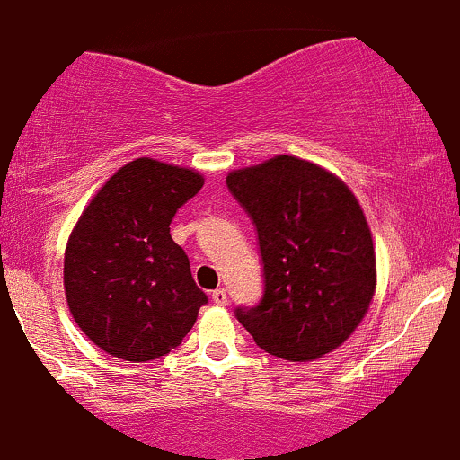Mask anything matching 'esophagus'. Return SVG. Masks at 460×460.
<instances>
[{
    "mask_svg": "<svg viewBox=\"0 0 460 460\" xmlns=\"http://www.w3.org/2000/svg\"><path fill=\"white\" fill-rule=\"evenodd\" d=\"M211 299H214V304H217V306H226V302H229V295H226L225 288H216V291L211 293Z\"/></svg>",
    "mask_w": 460,
    "mask_h": 460,
    "instance_id": "esophagus-1",
    "label": "esophagus"
}]
</instances>
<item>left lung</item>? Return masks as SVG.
<instances>
[{
  "instance_id": "1",
  "label": "left lung",
  "mask_w": 460,
  "mask_h": 460,
  "mask_svg": "<svg viewBox=\"0 0 460 460\" xmlns=\"http://www.w3.org/2000/svg\"><path fill=\"white\" fill-rule=\"evenodd\" d=\"M226 185L253 217L264 264L262 302L235 317L279 359L311 361L340 348L376 288L375 244L355 193L288 154L234 169Z\"/></svg>"
}]
</instances>
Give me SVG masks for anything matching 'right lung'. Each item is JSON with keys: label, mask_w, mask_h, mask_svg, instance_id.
I'll list each match as a JSON object with an SVG mask.
<instances>
[{"label": "right lung", "mask_w": 460, "mask_h": 460, "mask_svg": "<svg viewBox=\"0 0 460 460\" xmlns=\"http://www.w3.org/2000/svg\"><path fill=\"white\" fill-rule=\"evenodd\" d=\"M202 185L196 169L137 158L105 181L67 238V308L116 359L167 355L207 304L190 258L169 235L172 217Z\"/></svg>", "instance_id": "1"}]
</instances>
